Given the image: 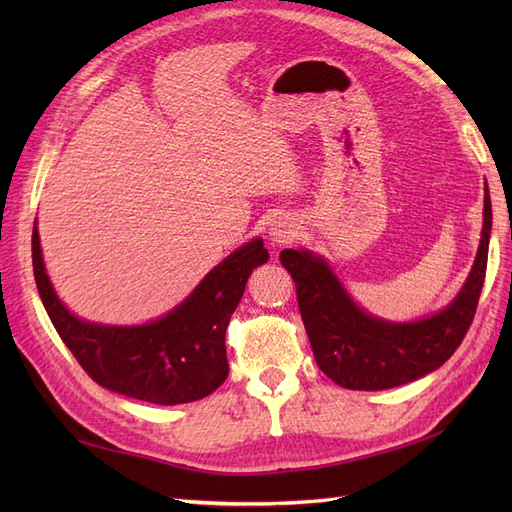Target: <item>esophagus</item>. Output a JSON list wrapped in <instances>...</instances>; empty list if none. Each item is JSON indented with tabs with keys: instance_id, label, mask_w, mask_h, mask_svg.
<instances>
[{
	"instance_id": "obj_1",
	"label": "esophagus",
	"mask_w": 512,
	"mask_h": 512,
	"mask_svg": "<svg viewBox=\"0 0 512 512\" xmlns=\"http://www.w3.org/2000/svg\"><path fill=\"white\" fill-rule=\"evenodd\" d=\"M299 226L288 215H280L269 224V241L271 245H288L294 237H297Z\"/></svg>"
}]
</instances>
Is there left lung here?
Masks as SVG:
<instances>
[{
    "label": "left lung",
    "mask_w": 512,
    "mask_h": 512,
    "mask_svg": "<svg viewBox=\"0 0 512 512\" xmlns=\"http://www.w3.org/2000/svg\"><path fill=\"white\" fill-rule=\"evenodd\" d=\"M483 203V230L466 282L446 307L418 320L395 322L369 314L329 260L307 247L280 254L297 284L299 312L322 374L344 389L382 391L423 378L451 359L470 329L485 282L491 237L487 181Z\"/></svg>",
    "instance_id": "8db88e82"
}]
</instances>
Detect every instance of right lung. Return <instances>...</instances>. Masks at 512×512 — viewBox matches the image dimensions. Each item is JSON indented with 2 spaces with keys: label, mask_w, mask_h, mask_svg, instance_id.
<instances>
[{
  "label": "right lung",
  "mask_w": 512,
  "mask_h": 512,
  "mask_svg": "<svg viewBox=\"0 0 512 512\" xmlns=\"http://www.w3.org/2000/svg\"><path fill=\"white\" fill-rule=\"evenodd\" d=\"M34 277L55 331L104 389L158 406L190 404L228 378L226 329L247 277L269 260L260 237L215 265L179 305L143 324H104L72 314L42 258L38 220L32 235Z\"/></svg>",
  "instance_id": "right-lung-1"
}]
</instances>
